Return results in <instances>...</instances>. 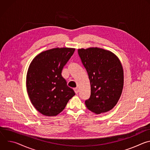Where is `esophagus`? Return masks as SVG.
<instances>
[{"instance_id":"1","label":"esophagus","mask_w":150,"mask_h":150,"mask_svg":"<svg viewBox=\"0 0 150 150\" xmlns=\"http://www.w3.org/2000/svg\"><path fill=\"white\" fill-rule=\"evenodd\" d=\"M74 90V91H75V93L76 94H78V92H79V89H78V88H75Z\"/></svg>"}]
</instances>
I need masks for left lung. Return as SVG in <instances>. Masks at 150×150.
Returning a JSON list of instances; mask_svg holds the SVG:
<instances>
[{"label": "left lung", "mask_w": 150, "mask_h": 150, "mask_svg": "<svg viewBox=\"0 0 150 150\" xmlns=\"http://www.w3.org/2000/svg\"><path fill=\"white\" fill-rule=\"evenodd\" d=\"M82 65L88 75L91 95L85 104L88 110L100 114L112 110L123 87V70L117 57L97 47L78 49Z\"/></svg>", "instance_id": "1"}]
</instances>
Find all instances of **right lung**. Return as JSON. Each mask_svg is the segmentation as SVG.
<instances>
[{
  "instance_id": "right-lung-1",
  "label": "right lung",
  "mask_w": 150,
  "mask_h": 150,
  "mask_svg": "<svg viewBox=\"0 0 150 150\" xmlns=\"http://www.w3.org/2000/svg\"><path fill=\"white\" fill-rule=\"evenodd\" d=\"M72 48H55L42 52L32 61L27 75V88L34 108L42 115L54 116L65 108L75 96L62 71L75 52Z\"/></svg>"
}]
</instances>
